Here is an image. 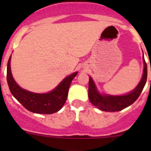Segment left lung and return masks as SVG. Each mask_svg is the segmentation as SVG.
I'll return each instance as SVG.
<instances>
[{"label":"left lung","instance_id":"left-lung-1","mask_svg":"<svg viewBox=\"0 0 151 151\" xmlns=\"http://www.w3.org/2000/svg\"><path fill=\"white\" fill-rule=\"evenodd\" d=\"M142 60L144 68L140 82L133 91L125 95L113 96L101 94L97 89L93 79L89 77L88 97L91 104L96 106L100 110L105 112H118L133 104L140 95L147 80V63L145 60L144 55Z\"/></svg>","mask_w":151,"mask_h":151}]
</instances>
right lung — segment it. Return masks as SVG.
I'll list each match as a JSON object with an SVG mask.
<instances>
[{
	"label": "right lung",
	"mask_w": 151,
	"mask_h": 151,
	"mask_svg": "<svg viewBox=\"0 0 151 151\" xmlns=\"http://www.w3.org/2000/svg\"><path fill=\"white\" fill-rule=\"evenodd\" d=\"M11 57L7 64V83L13 96L22 106L37 114H52L60 110L68 96V89L77 71L65 77L56 88L46 93H37L23 89L14 80L11 71Z\"/></svg>",
	"instance_id": "add662e5"
}]
</instances>
